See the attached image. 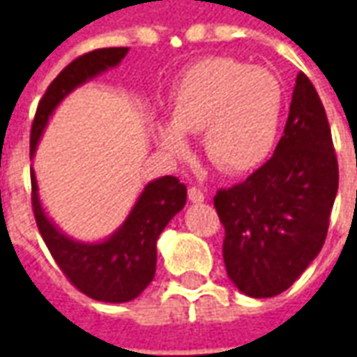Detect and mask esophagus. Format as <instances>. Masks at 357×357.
<instances>
[{"instance_id": "1", "label": "esophagus", "mask_w": 357, "mask_h": 357, "mask_svg": "<svg viewBox=\"0 0 357 357\" xmlns=\"http://www.w3.org/2000/svg\"><path fill=\"white\" fill-rule=\"evenodd\" d=\"M189 201L204 202V193H202L201 189H197V187H191V189H189Z\"/></svg>"}]
</instances>
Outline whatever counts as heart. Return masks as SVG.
Returning <instances> with one entry per match:
<instances>
[{"label": "heart", "instance_id": "obj_1", "mask_svg": "<svg viewBox=\"0 0 357 357\" xmlns=\"http://www.w3.org/2000/svg\"><path fill=\"white\" fill-rule=\"evenodd\" d=\"M284 93L275 74L231 57L191 66L170 97L172 122H156L153 137L172 158L189 155L185 135L202 133L208 160L231 176L262 166L275 147Z\"/></svg>", "mask_w": 357, "mask_h": 357}]
</instances>
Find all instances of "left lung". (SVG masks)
I'll return each mask as SVG.
<instances>
[{"label":"left lung","instance_id":"left-lung-1","mask_svg":"<svg viewBox=\"0 0 357 357\" xmlns=\"http://www.w3.org/2000/svg\"><path fill=\"white\" fill-rule=\"evenodd\" d=\"M337 191L327 114L314 84L300 73L273 156L243 183L214 197L233 284L252 298L287 291L319 255Z\"/></svg>","mask_w":357,"mask_h":357}]
</instances>
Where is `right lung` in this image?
Segmentation results:
<instances>
[{
  "instance_id": "obj_1",
  "label": "right lung",
  "mask_w": 357,
  "mask_h": 357,
  "mask_svg": "<svg viewBox=\"0 0 357 357\" xmlns=\"http://www.w3.org/2000/svg\"><path fill=\"white\" fill-rule=\"evenodd\" d=\"M128 51V47H109L86 53L51 82L36 110L30 133V158H34L43 130L61 101L86 82L120 65ZM30 176L38 229L70 283L99 302L122 304L137 298L155 277L156 241L172 218L185 206L187 187L174 176L149 181L116 231L107 239L88 243L73 239L59 229L42 206L34 168H30Z\"/></svg>"
}]
</instances>
